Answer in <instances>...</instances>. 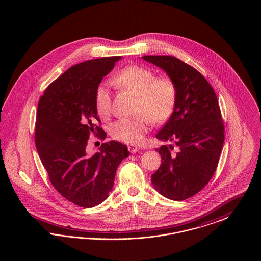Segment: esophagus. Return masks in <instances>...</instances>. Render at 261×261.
I'll return each mask as SVG.
<instances>
[{
	"mask_svg": "<svg viewBox=\"0 0 261 261\" xmlns=\"http://www.w3.org/2000/svg\"><path fill=\"white\" fill-rule=\"evenodd\" d=\"M140 148L139 147H137L135 145H128V150L130 151V152H132V153H135L137 151H139L140 150Z\"/></svg>",
	"mask_w": 261,
	"mask_h": 261,
	"instance_id": "esophagus-1",
	"label": "esophagus"
}]
</instances>
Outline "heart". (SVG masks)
Returning a JSON list of instances; mask_svg holds the SVG:
<instances>
[{
  "instance_id": "heart-1",
  "label": "heart",
  "mask_w": 261,
  "mask_h": 261,
  "mask_svg": "<svg viewBox=\"0 0 261 261\" xmlns=\"http://www.w3.org/2000/svg\"><path fill=\"white\" fill-rule=\"evenodd\" d=\"M111 81L115 87L137 96L136 117L122 118L112 124L111 133L115 140L140 144L149 131L151 121L162 124L172 115L177 99V87L172 78L155 77L148 67L131 64L113 75ZM95 102L100 117L107 118L111 115L112 95L106 83L97 88Z\"/></svg>"
}]
</instances>
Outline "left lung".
Listing matches in <instances>:
<instances>
[{
	"instance_id": "left-lung-1",
	"label": "left lung",
	"mask_w": 261,
	"mask_h": 261,
	"mask_svg": "<svg viewBox=\"0 0 261 261\" xmlns=\"http://www.w3.org/2000/svg\"><path fill=\"white\" fill-rule=\"evenodd\" d=\"M172 78L177 87L173 113L158 132L162 165L151 175L154 189L167 199L184 200L199 193L215 172L223 148L224 125L214 90L197 69L171 56H145Z\"/></svg>"
}]
</instances>
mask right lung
I'll return each mask as SVG.
<instances>
[{
  "mask_svg": "<svg viewBox=\"0 0 261 261\" xmlns=\"http://www.w3.org/2000/svg\"><path fill=\"white\" fill-rule=\"evenodd\" d=\"M122 57L81 62L49 85L38 103L35 144L50 183L63 198L81 207H93L108 199L116 169L129 156L119 142L101 144L88 155L91 133L106 139L97 126L96 90Z\"/></svg>",
  "mask_w": 261,
  "mask_h": 261,
  "instance_id": "obj_1",
  "label": "right lung"
}]
</instances>
